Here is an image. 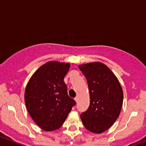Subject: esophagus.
<instances>
[{
    "mask_svg": "<svg viewBox=\"0 0 146 146\" xmlns=\"http://www.w3.org/2000/svg\"><path fill=\"white\" fill-rule=\"evenodd\" d=\"M75 101H76V102H78V96H76V97H75Z\"/></svg>",
    "mask_w": 146,
    "mask_h": 146,
    "instance_id": "34e87169",
    "label": "esophagus"
}]
</instances>
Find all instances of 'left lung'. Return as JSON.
<instances>
[{
	"label": "left lung",
	"instance_id": "left-lung-1",
	"mask_svg": "<svg viewBox=\"0 0 146 146\" xmlns=\"http://www.w3.org/2000/svg\"><path fill=\"white\" fill-rule=\"evenodd\" d=\"M85 76L90 94V105L81 113L86 128L94 133L108 130L118 118L123 103V91L117 78L108 67L95 62L78 66Z\"/></svg>",
	"mask_w": 146,
	"mask_h": 146
}]
</instances>
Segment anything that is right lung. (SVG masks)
Listing matches in <instances>:
<instances>
[{
	"instance_id": "right-lung-1",
	"label": "right lung",
	"mask_w": 146,
	"mask_h": 146,
	"mask_svg": "<svg viewBox=\"0 0 146 146\" xmlns=\"http://www.w3.org/2000/svg\"><path fill=\"white\" fill-rule=\"evenodd\" d=\"M70 64L50 61L32 75L24 94L26 107L34 122L44 131L58 130L76 104L68 96L64 78Z\"/></svg>"
}]
</instances>
